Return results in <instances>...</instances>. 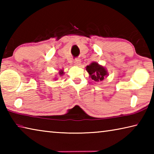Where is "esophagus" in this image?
Wrapping results in <instances>:
<instances>
[{"instance_id": "obj_1", "label": "esophagus", "mask_w": 154, "mask_h": 154, "mask_svg": "<svg viewBox=\"0 0 154 154\" xmlns=\"http://www.w3.org/2000/svg\"><path fill=\"white\" fill-rule=\"evenodd\" d=\"M74 64H75V66H79L80 64H81L80 59H78V58L75 59V61H74Z\"/></svg>"}]
</instances>
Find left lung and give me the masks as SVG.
Wrapping results in <instances>:
<instances>
[{
	"label": "left lung",
	"instance_id": "left-lung-1",
	"mask_svg": "<svg viewBox=\"0 0 154 154\" xmlns=\"http://www.w3.org/2000/svg\"><path fill=\"white\" fill-rule=\"evenodd\" d=\"M85 68L89 77L96 82H102L109 75L106 68L96 62H92Z\"/></svg>",
	"mask_w": 154,
	"mask_h": 154
}]
</instances>
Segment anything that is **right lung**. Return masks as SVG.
<instances>
[{
  "instance_id": "1",
  "label": "right lung",
  "mask_w": 154,
  "mask_h": 154,
  "mask_svg": "<svg viewBox=\"0 0 154 154\" xmlns=\"http://www.w3.org/2000/svg\"><path fill=\"white\" fill-rule=\"evenodd\" d=\"M58 73H59L60 75V76H62V75L64 74V72L63 70H60V71L58 72ZM56 79H57V78L55 77V80H56Z\"/></svg>"
}]
</instances>
